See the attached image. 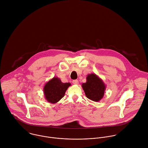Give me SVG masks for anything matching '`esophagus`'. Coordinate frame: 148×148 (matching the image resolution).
<instances>
[{
    "label": "esophagus",
    "mask_w": 148,
    "mask_h": 148,
    "mask_svg": "<svg viewBox=\"0 0 148 148\" xmlns=\"http://www.w3.org/2000/svg\"><path fill=\"white\" fill-rule=\"evenodd\" d=\"M73 83L74 85H78V84H79L78 81V80H77V79H75V80H73Z\"/></svg>",
    "instance_id": "1"
}]
</instances>
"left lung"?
<instances>
[{
	"mask_svg": "<svg viewBox=\"0 0 148 148\" xmlns=\"http://www.w3.org/2000/svg\"><path fill=\"white\" fill-rule=\"evenodd\" d=\"M82 87L86 97L94 102L102 99L106 88L103 80L94 73L88 75L86 82L83 83Z\"/></svg>",
	"mask_w": 148,
	"mask_h": 148,
	"instance_id": "8db88e82",
	"label": "left lung"
}]
</instances>
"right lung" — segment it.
I'll return each instance as SVG.
<instances>
[{"label":"right lung","mask_w":148,"mask_h":148,"mask_svg":"<svg viewBox=\"0 0 148 148\" xmlns=\"http://www.w3.org/2000/svg\"><path fill=\"white\" fill-rule=\"evenodd\" d=\"M70 83H63L60 78L53 77L44 86L43 93L46 101L51 103H56L64 95Z\"/></svg>","instance_id":"add662e5"}]
</instances>
